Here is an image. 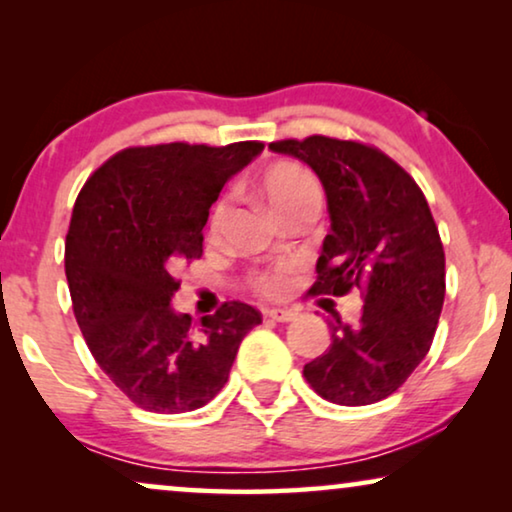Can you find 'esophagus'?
I'll return each instance as SVG.
<instances>
[{
  "mask_svg": "<svg viewBox=\"0 0 512 512\" xmlns=\"http://www.w3.org/2000/svg\"><path fill=\"white\" fill-rule=\"evenodd\" d=\"M263 314H265V317H268V319L282 321V324H284V321H293V319L298 317V312H293V310H275V307H272V310H265Z\"/></svg>",
  "mask_w": 512,
  "mask_h": 512,
  "instance_id": "34e87169",
  "label": "esophagus"
}]
</instances>
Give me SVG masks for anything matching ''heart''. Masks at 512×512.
<instances>
[{"mask_svg": "<svg viewBox=\"0 0 512 512\" xmlns=\"http://www.w3.org/2000/svg\"><path fill=\"white\" fill-rule=\"evenodd\" d=\"M261 188L263 198L268 200V205L272 207L279 219H286V216L296 212V209L310 205V202H319L321 205V191L317 179L312 177L305 167H300L296 163H277L268 167L261 177ZM228 212V202L219 200L212 209V216H209V233H216L221 228L223 219H226ZM289 275L291 268L286 263L275 265V268L268 270H258L251 275L249 284L251 289L261 296H282L286 284H289Z\"/></svg>", "mask_w": 512, "mask_h": 512, "instance_id": "1", "label": "heart"}]
</instances>
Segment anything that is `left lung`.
<instances>
[{"mask_svg":"<svg viewBox=\"0 0 512 512\" xmlns=\"http://www.w3.org/2000/svg\"><path fill=\"white\" fill-rule=\"evenodd\" d=\"M270 149L310 165L331 233L312 293L363 291L359 324L328 319L331 345L303 368L326 401L370 405L394 394L426 354L445 300V251L415 179L368 144L312 135Z\"/></svg>","mask_w":512,"mask_h":512,"instance_id":"1","label":"left lung"}]
</instances>
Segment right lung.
<instances>
[{
    "label": "right lung",
    "instance_id": "add662e5",
    "mask_svg": "<svg viewBox=\"0 0 512 512\" xmlns=\"http://www.w3.org/2000/svg\"><path fill=\"white\" fill-rule=\"evenodd\" d=\"M263 151L132 146L81 188L65 244L74 317L90 354L132 403L160 415L198 410L228 382L261 312L240 300L202 317L174 312V272L202 256V228L226 181Z\"/></svg>",
    "mask_w": 512,
    "mask_h": 512
}]
</instances>
